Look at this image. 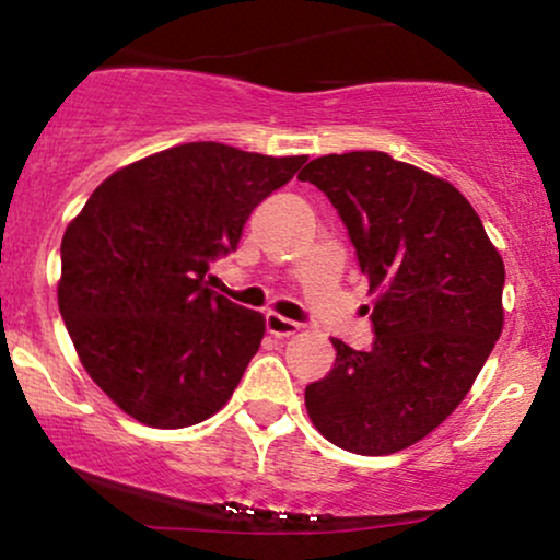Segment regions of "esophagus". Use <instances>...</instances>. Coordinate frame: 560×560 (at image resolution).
I'll list each match as a JSON object with an SVG mask.
<instances>
[{
  "mask_svg": "<svg viewBox=\"0 0 560 560\" xmlns=\"http://www.w3.org/2000/svg\"><path fill=\"white\" fill-rule=\"evenodd\" d=\"M265 327H267V332L275 335V337H291V335L299 332L301 324L285 319V316H280V314H267L265 316Z\"/></svg>",
  "mask_w": 560,
  "mask_h": 560,
  "instance_id": "esophagus-1",
  "label": "esophagus"
}]
</instances>
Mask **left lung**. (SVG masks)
I'll return each instance as SVG.
<instances>
[{"mask_svg": "<svg viewBox=\"0 0 560 560\" xmlns=\"http://www.w3.org/2000/svg\"><path fill=\"white\" fill-rule=\"evenodd\" d=\"M327 195L374 295V345L335 340L306 386L316 431L345 452L412 446L457 410L503 329V259L444 178L376 150L322 155L299 174Z\"/></svg>", "mask_w": 560, "mask_h": 560, "instance_id": "8db88e82", "label": "left lung"}]
</instances>
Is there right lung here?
Returning <instances> with one entry per match:
<instances>
[{
  "instance_id": "1",
  "label": "right lung",
  "mask_w": 560,
  "mask_h": 560,
  "mask_svg": "<svg viewBox=\"0 0 560 560\" xmlns=\"http://www.w3.org/2000/svg\"><path fill=\"white\" fill-rule=\"evenodd\" d=\"M303 163L176 144L108 176L67 225L61 319L90 378L127 416L186 428L231 399L265 316L207 288V272Z\"/></svg>"
}]
</instances>
